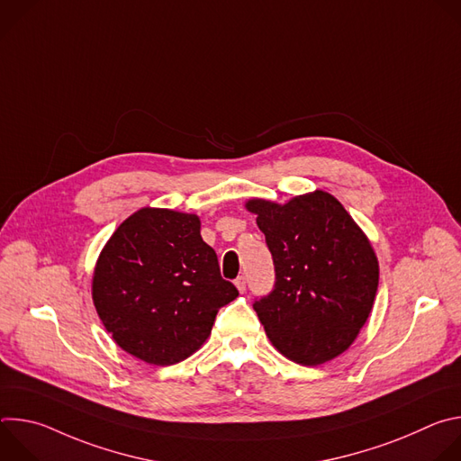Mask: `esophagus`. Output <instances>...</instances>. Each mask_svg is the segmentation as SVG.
I'll return each instance as SVG.
<instances>
[{
	"mask_svg": "<svg viewBox=\"0 0 461 461\" xmlns=\"http://www.w3.org/2000/svg\"><path fill=\"white\" fill-rule=\"evenodd\" d=\"M235 286L239 288L240 294H244V292H246V277H244V276H239V277L235 279Z\"/></svg>",
	"mask_w": 461,
	"mask_h": 461,
	"instance_id": "esophagus-1",
	"label": "esophagus"
}]
</instances>
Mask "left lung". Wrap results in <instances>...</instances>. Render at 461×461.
I'll use <instances>...</instances> for the list:
<instances>
[{
	"label": "left lung",
	"instance_id": "8db88e82",
	"mask_svg": "<svg viewBox=\"0 0 461 461\" xmlns=\"http://www.w3.org/2000/svg\"><path fill=\"white\" fill-rule=\"evenodd\" d=\"M276 267L274 290L253 303L274 347L299 365L343 354L366 322L379 283L370 240L326 191L286 204L246 203Z\"/></svg>",
	"mask_w": 461,
	"mask_h": 461
}]
</instances>
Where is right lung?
I'll return each mask as SVG.
<instances>
[{
    "instance_id": "obj_1",
    "label": "right lung",
    "mask_w": 461,
    "mask_h": 461,
    "mask_svg": "<svg viewBox=\"0 0 461 461\" xmlns=\"http://www.w3.org/2000/svg\"><path fill=\"white\" fill-rule=\"evenodd\" d=\"M239 295L221 277L196 215L142 208L104 246L95 276L96 312L127 354L151 365L189 357L212 334L219 308Z\"/></svg>"
}]
</instances>
